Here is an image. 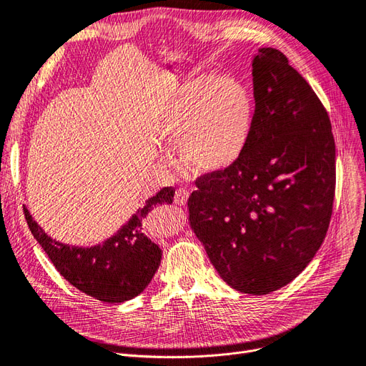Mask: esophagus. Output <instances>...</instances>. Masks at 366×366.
Returning <instances> with one entry per match:
<instances>
[{"mask_svg":"<svg viewBox=\"0 0 366 366\" xmlns=\"http://www.w3.org/2000/svg\"><path fill=\"white\" fill-rule=\"evenodd\" d=\"M188 196H190V193L184 190V188H179V190L174 192V204L185 205L187 200H188Z\"/></svg>","mask_w":366,"mask_h":366,"instance_id":"esophagus-1","label":"esophagus"}]
</instances>
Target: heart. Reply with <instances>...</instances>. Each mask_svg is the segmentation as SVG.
Listing matches in <instances>:
<instances>
[{
  "instance_id": "1",
  "label": "heart",
  "mask_w": 366,
  "mask_h": 366,
  "mask_svg": "<svg viewBox=\"0 0 366 366\" xmlns=\"http://www.w3.org/2000/svg\"><path fill=\"white\" fill-rule=\"evenodd\" d=\"M254 124V101L247 86L232 75H199L187 79L159 108L155 134L178 144L187 169L219 174L246 152ZM161 158L169 159L166 152Z\"/></svg>"
}]
</instances>
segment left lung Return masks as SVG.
<instances>
[{
    "label": "left lung",
    "mask_w": 366,
    "mask_h": 366,
    "mask_svg": "<svg viewBox=\"0 0 366 366\" xmlns=\"http://www.w3.org/2000/svg\"><path fill=\"white\" fill-rule=\"evenodd\" d=\"M254 124L234 167L205 174L188 199L190 224L220 277L264 295L299 276L326 238L335 197L330 119L279 49L252 63Z\"/></svg>",
    "instance_id": "obj_1"
}]
</instances>
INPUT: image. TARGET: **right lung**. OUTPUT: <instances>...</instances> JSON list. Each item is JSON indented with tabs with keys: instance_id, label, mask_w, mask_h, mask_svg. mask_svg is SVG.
<instances>
[{
	"instance_id": "right-lung-1",
	"label": "right lung",
	"mask_w": 366,
	"mask_h": 366,
	"mask_svg": "<svg viewBox=\"0 0 366 366\" xmlns=\"http://www.w3.org/2000/svg\"><path fill=\"white\" fill-rule=\"evenodd\" d=\"M173 187L146 200L119 231L92 247L52 239L24 207L26 223L57 272L81 292L105 303H122L142 294L161 264V249L143 234V220L155 207L172 204Z\"/></svg>"
}]
</instances>
